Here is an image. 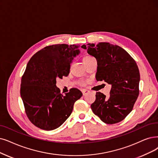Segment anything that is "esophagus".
Instances as JSON below:
<instances>
[{"label": "esophagus", "mask_w": 158, "mask_h": 158, "mask_svg": "<svg viewBox=\"0 0 158 158\" xmlns=\"http://www.w3.org/2000/svg\"><path fill=\"white\" fill-rule=\"evenodd\" d=\"M90 91L87 89H83L82 90V93H83V95H85L87 93H89Z\"/></svg>", "instance_id": "1"}]
</instances>
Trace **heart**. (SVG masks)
I'll return each instance as SVG.
<instances>
[{"label": "heart", "mask_w": 158, "mask_h": 158, "mask_svg": "<svg viewBox=\"0 0 158 158\" xmlns=\"http://www.w3.org/2000/svg\"><path fill=\"white\" fill-rule=\"evenodd\" d=\"M92 58L91 56H85V57H84V58H83V61H84L85 60H88V59H89V58ZM81 84H84V81H81Z\"/></svg>", "instance_id": "heart-1"}]
</instances>
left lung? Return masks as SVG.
<instances>
[{
	"mask_svg": "<svg viewBox=\"0 0 158 158\" xmlns=\"http://www.w3.org/2000/svg\"><path fill=\"white\" fill-rule=\"evenodd\" d=\"M81 48L97 61L96 80L111 85L110 97L97 92L91 105L94 115L106 124L122 121L133 110L139 94V71L135 61L121 47L102 42Z\"/></svg>",
	"mask_w": 158,
	"mask_h": 158,
	"instance_id": "1",
	"label": "left lung"
}]
</instances>
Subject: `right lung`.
<instances>
[{
    "mask_svg": "<svg viewBox=\"0 0 158 158\" xmlns=\"http://www.w3.org/2000/svg\"><path fill=\"white\" fill-rule=\"evenodd\" d=\"M78 45L58 44L39 50L29 60L21 78L20 93L25 113L35 127L45 130L60 127L82 96L72 88L65 94L56 87V78L67 77L71 64L79 54Z\"/></svg>",
    "mask_w": 158,
    "mask_h": 158,
    "instance_id": "obj_1",
    "label": "right lung"
}]
</instances>
